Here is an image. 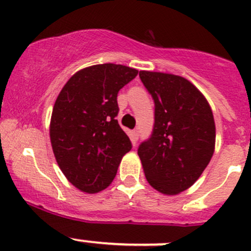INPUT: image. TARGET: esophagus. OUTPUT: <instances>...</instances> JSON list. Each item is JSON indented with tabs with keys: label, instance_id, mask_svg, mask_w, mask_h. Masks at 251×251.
I'll return each instance as SVG.
<instances>
[{
	"label": "esophagus",
	"instance_id": "34e87169",
	"mask_svg": "<svg viewBox=\"0 0 251 251\" xmlns=\"http://www.w3.org/2000/svg\"><path fill=\"white\" fill-rule=\"evenodd\" d=\"M131 137H132L133 142L138 141V138H140V131H138V128H135V130L132 131V133H131Z\"/></svg>",
	"mask_w": 251,
	"mask_h": 251
}]
</instances>
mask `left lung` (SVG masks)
<instances>
[{
	"label": "left lung",
	"instance_id": "obj_1",
	"mask_svg": "<svg viewBox=\"0 0 251 251\" xmlns=\"http://www.w3.org/2000/svg\"><path fill=\"white\" fill-rule=\"evenodd\" d=\"M154 100L151 137L138 147L148 183L163 194L186 191L203 174L215 149V121L203 93L187 78L140 72Z\"/></svg>",
	"mask_w": 251,
	"mask_h": 251
}]
</instances>
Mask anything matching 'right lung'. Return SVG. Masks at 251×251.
<instances>
[{
  "mask_svg": "<svg viewBox=\"0 0 251 251\" xmlns=\"http://www.w3.org/2000/svg\"><path fill=\"white\" fill-rule=\"evenodd\" d=\"M137 74L121 64L92 65L73 75L58 95L50 125L53 153L68 181L85 193L107 188L132 148L116 120V97Z\"/></svg>",
  "mask_w": 251,
  "mask_h": 251,
  "instance_id": "1",
  "label": "right lung"
}]
</instances>
